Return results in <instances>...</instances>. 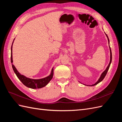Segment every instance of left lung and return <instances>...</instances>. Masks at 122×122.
<instances>
[{"instance_id":"1","label":"left lung","mask_w":122,"mask_h":122,"mask_svg":"<svg viewBox=\"0 0 122 122\" xmlns=\"http://www.w3.org/2000/svg\"><path fill=\"white\" fill-rule=\"evenodd\" d=\"M105 35H106V36H107V39H108V43H109V39H108V37L107 35L106 34H105ZM109 50H110V61H109V63L108 66H107V68H106V69H105V71L101 74V75L100 77V78H99V79H98V80L96 82L95 84H92V85H91V86H95V85L99 83V82H100L101 81H102L103 80V79L104 78V77H105L107 73L108 70V69H109V68L110 65V64H111L112 61V50H111V49H110V46H109Z\"/></svg>"}]
</instances>
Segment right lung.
Returning a JSON list of instances; mask_svg holds the SVG:
<instances>
[{"label":"right lung","instance_id":"obj_1","mask_svg":"<svg viewBox=\"0 0 122 122\" xmlns=\"http://www.w3.org/2000/svg\"><path fill=\"white\" fill-rule=\"evenodd\" d=\"M15 39L14 40V41ZM12 43V47H11V56H10V61L11 63H13V56H12V47H13V44L14 43ZM12 68L14 70L15 73L16 74V76L22 82V83L25 85L26 86H27L29 88H33V89H36V88H40L45 86L52 79L53 75V68L51 70V72L50 74L46 77H45L44 78L39 79H34L27 78L26 76L21 75V74L17 71V70L15 67V66L12 64Z\"/></svg>","mask_w":122,"mask_h":122}]
</instances>
